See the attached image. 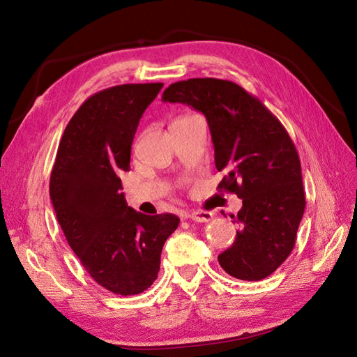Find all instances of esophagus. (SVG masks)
Returning a JSON list of instances; mask_svg holds the SVG:
<instances>
[{
	"label": "esophagus",
	"mask_w": 357,
	"mask_h": 357,
	"mask_svg": "<svg viewBox=\"0 0 357 357\" xmlns=\"http://www.w3.org/2000/svg\"><path fill=\"white\" fill-rule=\"evenodd\" d=\"M186 219L195 220V222H210L213 219V214L208 213V211L197 210V211H192V213L186 214Z\"/></svg>",
	"instance_id": "34e87169"
}]
</instances>
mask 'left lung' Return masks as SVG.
I'll use <instances>...</instances> for the list:
<instances>
[{
    "instance_id": "left-lung-1",
    "label": "left lung",
    "mask_w": 357,
    "mask_h": 357,
    "mask_svg": "<svg viewBox=\"0 0 357 357\" xmlns=\"http://www.w3.org/2000/svg\"><path fill=\"white\" fill-rule=\"evenodd\" d=\"M164 102L188 104L207 119L214 162L225 177L219 189L243 199L234 244L219 255L229 275L257 282L271 275L294 250L305 210L301 162L282 122L229 80L189 79L169 84Z\"/></svg>"
}]
</instances>
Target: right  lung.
Masks as SVG:
<instances>
[{"label":"right lung","instance_id":"right-lung-1","mask_svg":"<svg viewBox=\"0 0 357 357\" xmlns=\"http://www.w3.org/2000/svg\"><path fill=\"white\" fill-rule=\"evenodd\" d=\"M164 83L119 84L89 96L61 138L50 199L63 235L96 283L138 295L158 278L160 253L177 229L176 214L128 207L119 174L129 171L134 135Z\"/></svg>","mask_w":357,"mask_h":357}]
</instances>
